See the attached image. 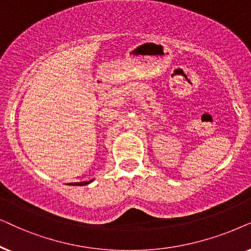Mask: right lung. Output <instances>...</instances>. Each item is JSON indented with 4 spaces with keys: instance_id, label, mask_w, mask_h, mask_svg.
I'll list each match as a JSON object with an SVG mask.
<instances>
[{
    "instance_id": "obj_1",
    "label": "right lung",
    "mask_w": 251,
    "mask_h": 251,
    "mask_svg": "<svg viewBox=\"0 0 251 251\" xmlns=\"http://www.w3.org/2000/svg\"><path fill=\"white\" fill-rule=\"evenodd\" d=\"M93 180H89V181H82V182H73L72 186H85V185H88V183H91Z\"/></svg>"
}]
</instances>
